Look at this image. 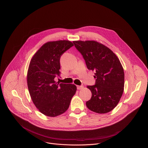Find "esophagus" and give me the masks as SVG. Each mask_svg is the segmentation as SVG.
<instances>
[{"mask_svg":"<svg viewBox=\"0 0 148 148\" xmlns=\"http://www.w3.org/2000/svg\"><path fill=\"white\" fill-rule=\"evenodd\" d=\"M83 86L82 85H78V86H77V89H78V90H79V89H82L83 88Z\"/></svg>","mask_w":148,"mask_h":148,"instance_id":"esophagus-1","label":"esophagus"}]
</instances>
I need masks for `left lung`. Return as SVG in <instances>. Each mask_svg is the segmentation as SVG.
Instances as JSON below:
<instances>
[{
    "mask_svg": "<svg viewBox=\"0 0 148 148\" xmlns=\"http://www.w3.org/2000/svg\"><path fill=\"white\" fill-rule=\"evenodd\" d=\"M88 70L95 71L93 85L87 86L92 93L87 108L97 113H106L118 104L124 86V73L117 56L105 45L94 40L74 41Z\"/></svg>",
    "mask_w": 148,
    "mask_h": 148,
    "instance_id": "left-lung-1",
    "label": "left lung"
}]
</instances>
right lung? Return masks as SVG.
Masks as SVG:
<instances>
[{"mask_svg":"<svg viewBox=\"0 0 148 148\" xmlns=\"http://www.w3.org/2000/svg\"><path fill=\"white\" fill-rule=\"evenodd\" d=\"M73 45L66 40L47 42L30 62L27 74L28 90L36 108L45 116L56 117L64 113L76 92L75 85L55 81L60 73V57Z\"/></svg>","mask_w":148,"mask_h":148,"instance_id":"add662e5","label":"right lung"}]
</instances>
